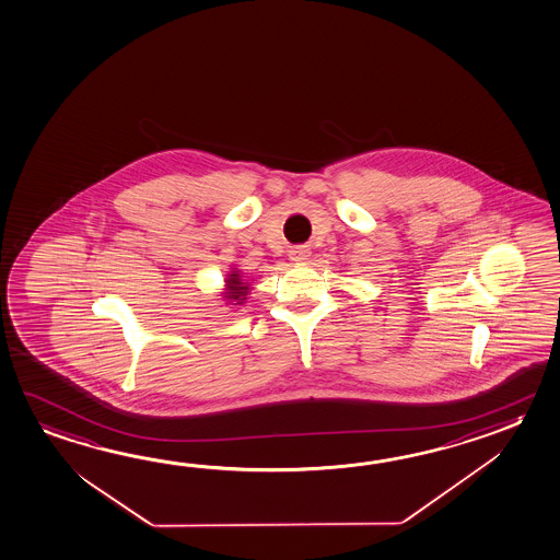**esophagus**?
Segmentation results:
<instances>
[{"mask_svg":"<svg viewBox=\"0 0 560 560\" xmlns=\"http://www.w3.org/2000/svg\"><path fill=\"white\" fill-rule=\"evenodd\" d=\"M307 256H310V250H307L306 246H296V248L290 250V260L292 262H304V260H307Z\"/></svg>","mask_w":560,"mask_h":560,"instance_id":"obj_1","label":"esophagus"}]
</instances>
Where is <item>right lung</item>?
I'll return each instance as SVG.
<instances>
[{"instance_id": "add662e5", "label": "right lung", "mask_w": 560, "mask_h": 560, "mask_svg": "<svg viewBox=\"0 0 560 560\" xmlns=\"http://www.w3.org/2000/svg\"><path fill=\"white\" fill-rule=\"evenodd\" d=\"M250 290H253V284L248 282V278L242 276V270L231 268V272L224 278V288L220 292V298H222L224 306L241 307L246 304Z\"/></svg>"}]
</instances>
